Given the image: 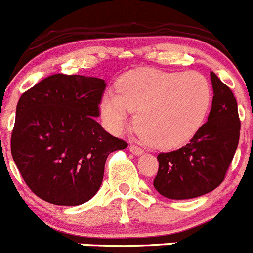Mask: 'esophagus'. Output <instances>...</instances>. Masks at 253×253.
Segmentation results:
<instances>
[{"label":"esophagus","instance_id":"1","mask_svg":"<svg viewBox=\"0 0 253 253\" xmlns=\"http://www.w3.org/2000/svg\"><path fill=\"white\" fill-rule=\"evenodd\" d=\"M129 150H130V152H132L134 153V155H141L142 152H144V150H142L141 147H139V146L137 145H134V144H131L129 146Z\"/></svg>","mask_w":253,"mask_h":253}]
</instances>
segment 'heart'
Instances as JSON below:
<instances>
[{
	"instance_id": "obj_1",
	"label": "heart",
	"mask_w": 253,
	"mask_h": 253,
	"mask_svg": "<svg viewBox=\"0 0 253 253\" xmlns=\"http://www.w3.org/2000/svg\"><path fill=\"white\" fill-rule=\"evenodd\" d=\"M108 91L101 112L113 131L126 126L130 111L142 137L157 148H174L189 141L200 130L211 105L207 80L195 72L170 73L140 69L127 73Z\"/></svg>"
}]
</instances>
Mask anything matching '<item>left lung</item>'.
I'll return each mask as SVG.
<instances>
[{"mask_svg": "<svg viewBox=\"0 0 253 253\" xmlns=\"http://www.w3.org/2000/svg\"><path fill=\"white\" fill-rule=\"evenodd\" d=\"M213 100L208 119L189 144L157 156L155 189L171 200L213 191L223 183L240 137V118L233 91L211 72Z\"/></svg>", "mask_w": 253, "mask_h": 253, "instance_id": "left-lung-1", "label": "left lung"}]
</instances>
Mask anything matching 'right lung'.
<instances>
[{"label": "right lung", "mask_w": 253, "mask_h": 253, "mask_svg": "<svg viewBox=\"0 0 253 253\" xmlns=\"http://www.w3.org/2000/svg\"><path fill=\"white\" fill-rule=\"evenodd\" d=\"M105 88L98 78L53 74L20 96L10 152L38 197L61 206L88 201L109 153L127 146L96 122Z\"/></svg>", "instance_id": "add662e5"}]
</instances>
